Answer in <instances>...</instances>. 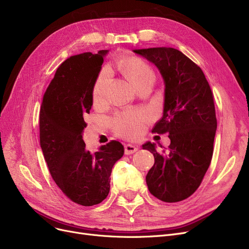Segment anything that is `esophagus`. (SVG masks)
<instances>
[{
    "label": "esophagus",
    "mask_w": 249,
    "mask_h": 249,
    "mask_svg": "<svg viewBox=\"0 0 249 249\" xmlns=\"http://www.w3.org/2000/svg\"><path fill=\"white\" fill-rule=\"evenodd\" d=\"M137 147L136 146H134V145H132V144H126L125 145V154H132V153H134L135 151H137Z\"/></svg>",
    "instance_id": "34e87169"
}]
</instances>
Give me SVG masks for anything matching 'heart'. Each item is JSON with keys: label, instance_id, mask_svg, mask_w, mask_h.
<instances>
[{"label": "heart", "instance_id": "obj_1", "mask_svg": "<svg viewBox=\"0 0 249 249\" xmlns=\"http://www.w3.org/2000/svg\"><path fill=\"white\" fill-rule=\"evenodd\" d=\"M121 71L136 87L150 78L154 80V71L150 65L140 57L131 56L120 63ZM111 77L108 68H104L98 74L93 87V100L95 104H102L107 98V88ZM150 114L142 110H129L117 114L112 121L115 131L125 138H135L145 124L150 120Z\"/></svg>", "mask_w": 249, "mask_h": 249}]
</instances>
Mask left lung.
I'll return each instance as SVG.
<instances>
[{"label":"left lung","instance_id":"left-lung-1","mask_svg":"<svg viewBox=\"0 0 249 249\" xmlns=\"http://www.w3.org/2000/svg\"><path fill=\"white\" fill-rule=\"evenodd\" d=\"M156 65L163 77L164 107L152 133H168V152H159L146 142L143 149L154 156L146 176L149 192L166 203L189 198L204 178L213 155L217 119L213 93L194 61L172 47L135 49Z\"/></svg>","mask_w":249,"mask_h":249}]
</instances>
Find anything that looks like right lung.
Returning a JSON list of instances; mask_svg holds the SVG:
<instances>
[{
	"instance_id": "right-lung-1",
	"label": "right lung",
	"mask_w": 249,
	"mask_h": 249,
	"mask_svg": "<svg viewBox=\"0 0 249 249\" xmlns=\"http://www.w3.org/2000/svg\"><path fill=\"white\" fill-rule=\"evenodd\" d=\"M107 52H85L64 60L46 89L39 115L40 146L49 173L70 200L85 207L107 198L112 168L124 154V146L116 140L91 153L82 135Z\"/></svg>"
}]
</instances>
